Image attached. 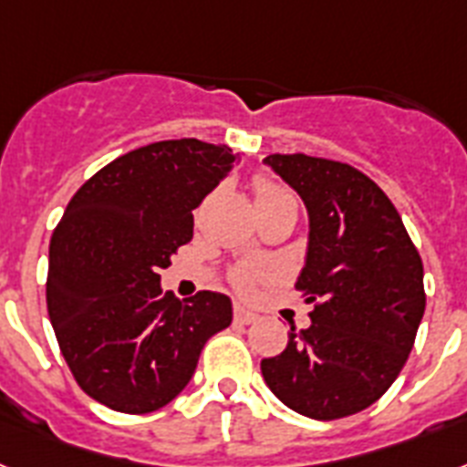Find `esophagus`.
I'll use <instances>...</instances> for the list:
<instances>
[{
    "mask_svg": "<svg viewBox=\"0 0 467 467\" xmlns=\"http://www.w3.org/2000/svg\"><path fill=\"white\" fill-rule=\"evenodd\" d=\"M234 322H236V325H253V322H257V315L255 312L245 310V307L236 306L234 307Z\"/></svg>",
    "mask_w": 467,
    "mask_h": 467,
    "instance_id": "1",
    "label": "esophagus"
}]
</instances>
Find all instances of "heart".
Segmentation results:
<instances>
[{"label":"heart","instance_id":"b5f03b06","mask_svg":"<svg viewBox=\"0 0 467 467\" xmlns=\"http://www.w3.org/2000/svg\"><path fill=\"white\" fill-rule=\"evenodd\" d=\"M253 192H255L257 207H276V205H296L298 207V200L291 191H288L284 183L269 179V176H257L253 181ZM267 276V269L260 267V265H238L234 272H231V284L241 291V294H250L253 288L257 286V281H262Z\"/></svg>","mask_w":467,"mask_h":467}]
</instances>
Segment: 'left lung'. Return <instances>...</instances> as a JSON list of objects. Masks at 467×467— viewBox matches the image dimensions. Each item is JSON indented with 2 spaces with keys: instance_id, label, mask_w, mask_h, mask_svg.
<instances>
[{
  "instance_id": "1",
  "label": "left lung",
  "mask_w": 467,
  "mask_h": 467,
  "mask_svg": "<svg viewBox=\"0 0 467 467\" xmlns=\"http://www.w3.org/2000/svg\"><path fill=\"white\" fill-rule=\"evenodd\" d=\"M310 214L306 267L296 288L312 303L307 329L288 331L260 363L272 394L312 420L360 413L406 365L425 315L422 260L394 202L344 161L269 155Z\"/></svg>"
}]
</instances>
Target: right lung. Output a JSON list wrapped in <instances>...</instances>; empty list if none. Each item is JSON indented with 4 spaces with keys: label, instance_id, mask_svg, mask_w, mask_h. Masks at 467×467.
Returning <instances> with one entry per match:
<instances>
[{
    "label": "right lung",
    "instance_id": "1",
    "mask_svg": "<svg viewBox=\"0 0 467 467\" xmlns=\"http://www.w3.org/2000/svg\"><path fill=\"white\" fill-rule=\"evenodd\" d=\"M241 161L226 145L161 140L117 157L76 191L49 241L47 312L73 379L119 413L160 410L186 389L231 300H179L160 269L192 238V210Z\"/></svg>",
    "mask_w": 467,
    "mask_h": 467
}]
</instances>
